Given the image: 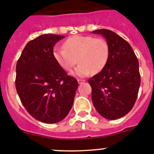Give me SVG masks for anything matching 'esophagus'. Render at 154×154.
I'll use <instances>...</instances> for the list:
<instances>
[{"label":"esophagus","mask_w":154,"mask_h":154,"mask_svg":"<svg viewBox=\"0 0 154 154\" xmlns=\"http://www.w3.org/2000/svg\"><path fill=\"white\" fill-rule=\"evenodd\" d=\"M77 82H78L79 84H81V83H84L85 80H83V79H77Z\"/></svg>","instance_id":"esophagus-1"}]
</instances>
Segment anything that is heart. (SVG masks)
Segmentation results:
<instances>
[{
  "mask_svg": "<svg viewBox=\"0 0 154 154\" xmlns=\"http://www.w3.org/2000/svg\"><path fill=\"white\" fill-rule=\"evenodd\" d=\"M63 47L54 48V60L66 71H71L78 62L79 65L73 74L80 77H86L91 73L100 72L106 67L109 58V45L101 38L74 35L65 42Z\"/></svg>",
  "mask_w": 154,
  "mask_h": 154,
  "instance_id": "b5f03b06",
  "label": "heart"
}]
</instances>
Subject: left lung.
Here are the masks:
<instances>
[{
	"label": "left lung",
	"instance_id": "left-lung-1",
	"mask_svg": "<svg viewBox=\"0 0 154 154\" xmlns=\"http://www.w3.org/2000/svg\"><path fill=\"white\" fill-rule=\"evenodd\" d=\"M92 32L104 36L110 49L106 67L88 80L93 104L103 118L116 120L136 103L141 83L139 60L130 45L116 32L106 29Z\"/></svg>",
	"mask_w": 154,
	"mask_h": 154
}]
</instances>
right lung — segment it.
<instances>
[{"label":"right lung","instance_id":"right-lung-1","mask_svg":"<svg viewBox=\"0 0 154 154\" xmlns=\"http://www.w3.org/2000/svg\"><path fill=\"white\" fill-rule=\"evenodd\" d=\"M64 38L45 34L29 41L16 64L15 87L29 114L44 123L61 122L72 107L77 80L57 64L53 49Z\"/></svg>","mask_w":154,"mask_h":154}]
</instances>
